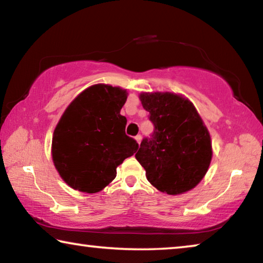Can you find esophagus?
Instances as JSON below:
<instances>
[{
	"label": "esophagus",
	"mask_w": 263,
	"mask_h": 263,
	"mask_svg": "<svg viewBox=\"0 0 263 263\" xmlns=\"http://www.w3.org/2000/svg\"><path fill=\"white\" fill-rule=\"evenodd\" d=\"M135 139L137 140V143H138V144H140V141H141V136H140V135H138V136H136V137H135Z\"/></svg>",
	"instance_id": "34e87169"
}]
</instances>
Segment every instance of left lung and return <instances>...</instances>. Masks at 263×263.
Instances as JSON below:
<instances>
[{"instance_id":"1","label":"left lung","mask_w":263,"mask_h":263,"mask_svg":"<svg viewBox=\"0 0 263 263\" xmlns=\"http://www.w3.org/2000/svg\"><path fill=\"white\" fill-rule=\"evenodd\" d=\"M154 130L144 138L136 159L151 185L177 195L194 189L212 160L210 132L189 99L171 92L141 93Z\"/></svg>"}]
</instances>
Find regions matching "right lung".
Wrapping results in <instances>:
<instances>
[{
	"label": "right lung",
	"mask_w": 263,
	"mask_h": 263,
	"mask_svg": "<svg viewBox=\"0 0 263 263\" xmlns=\"http://www.w3.org/2000/svg\"><path fill=\"white\" fill-rule=\"evenodd\" d=\"M126 90L97 84L79 93L53 131L52 160L73 190L97 193L114 180L117 166L138 149L120 115Z\"/></svg>",
	"instance_id": "right-lung-1"
}]
</instances>
